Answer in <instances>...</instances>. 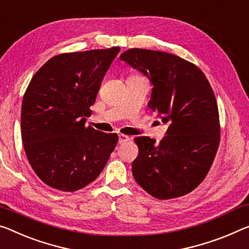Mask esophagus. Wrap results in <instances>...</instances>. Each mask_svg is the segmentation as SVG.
Segmentation results:
<instances>
[{"mask_svg": "<svg viewBox=\"0 0 249 249\" xmlns=\"http://www.w3.org/2000/svg\"><path fill=\"white\" fill-rule=\"evenodd\" d=\"M130 140V138L125 135H119V143L120 144H124L125 142H128Z\"/></svg>", "mask_w": 249, "mask_h": 249, "instance_id": "34e87169", "label": "esophagus"}]
</instances>
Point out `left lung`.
Returning <instances> with one entry per match:
<instances>
[{"label":"left lung","mask_w":249,"mask_h":249,"mask_svg":"<svg viewBox=\"0 0 249 249\" xmlns=\"http://www.w3.org/2000/svg\"><path fill=\"white\" fill-rule=\"evenodd\" d=\"M120 59L146 74L152 83L148 107L169 122L158 143L137 137L139 154L132 175L157 199L185 196L197 188L212 167L220 140L215 93L196 64L167 52L130 49Z\"/></svg>","instance_id":"8db88e82"}]
</instances>
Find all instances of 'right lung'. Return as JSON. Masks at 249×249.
Masks as SVG:
<instances>
[{
    "label": "right lung",
    "mask_w": 249,
    "mask_h": 249,
    "mask_svg": "<svg viewBox=\"0 0 249 249\" xmlns=\"http://www.w3.org/2000/svg\"><path fill=\"white\" fill-rule=\"evenodd\" d=\"M119 51L113 47L61 53L47 61L26 88L22 142L34 173L52 188L72 193L89 185L117 146V133L86 127V117Z\"/></svg>",
    "instance_id": "1"
}]
</instances>
